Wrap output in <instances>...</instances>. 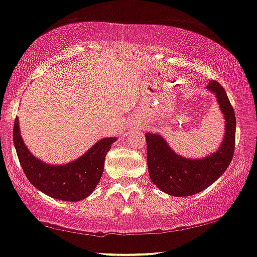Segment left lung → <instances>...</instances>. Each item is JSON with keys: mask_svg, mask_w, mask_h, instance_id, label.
<instances>
[{"mask_svg": "<svg viewBox=\"0 0 257 257\" xmlns=\"http://www.w3.org/2000/svg\"><path fill=\"white\" fill-rule=\"evenodd\" d=\"M217 97L225 119V132L220 147L201 158H187L176 154L161 135L147 132V161L151 181L173 196H189L204 191L227 169L235 151L236 116L226 91L216 81L206 85Z\"/></svg>", "mask_w": 257, "mask_h": 257, "instance_id": "left-lung-1", "label": "left lung"}]
</instances>
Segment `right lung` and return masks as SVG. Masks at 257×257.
Wrapping results in <instances>:
<instances>
[{
	"label": "right lung",
	"instance_id": "obj_1",
	"mask_svg": "<svg viewBox=\"0 0 257 257\" xmlns=\"http://www.w3.org/2000/svg\"><path fill=\"white\" fill-rule=\"evenodd\" d=\"M13 139L28 181L40 192L64 201L83 200L94 192L102 176L106 155L116 141L115 137L102 138L77 160L53 166L31 154L22 141L18 116L14 121Z\"/></svg>",
	"mask_w": 257,
	"mask_h": 257
}]
</instances>
